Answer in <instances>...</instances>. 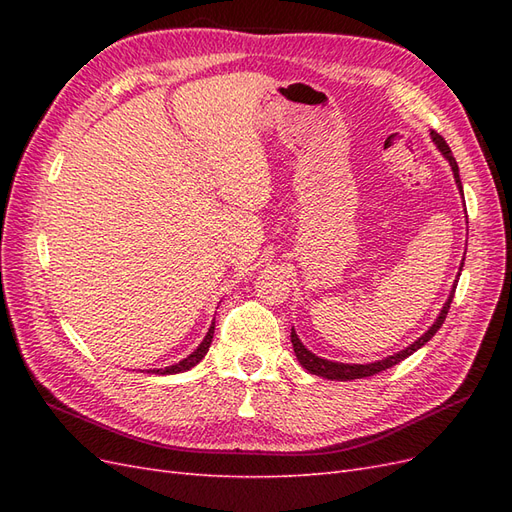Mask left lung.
<instances>
[{"instance_id":"left-lung-1","label":"left lung","mask_w":512,"mask_h":512,"mask_svg":"<svg viewBox=\"0 0 512 512\" xmlns=\"http://www.w3.org/2000/svg\"><path fill=\"white\" fill-rule=\"evenodd\" d=\"M431 138H433V143H436V147L442 151V156L448 160V164H451L457 188L463 192V188H461V179H459V166H457V162H455V158H453L451 147L446 145V141H444V138H442L438 132H431ZM461 267H463V262H461ZM457 280H459V273H457ZM457 280H455V286H453L451 294H448V299H446V303H444V307H442L440 316L436 318V322L431 324L429 331H427V333H423L421 337H418L416 342H414V344H410L406 350H401V352H397V354L386 356V359H382V361H376V363H365V365L327 361V359H322V356H316L312 350H307V348L303 346L301 339H299V335L294 333V329H292V333H290V342H292L294 354H297L299 363L309 371V374L322 376V378H327V380H356V378H369V376H376L378 371H384V369H389V367H393V365L401 363L404 359H408V356H410L412 352H416L418 348L425 346V344L429 342V339L438 333V329L442 327L444 320H446L448 309H451V303H453V297H455V288H457Z\"/></svg>"}]
</instances>
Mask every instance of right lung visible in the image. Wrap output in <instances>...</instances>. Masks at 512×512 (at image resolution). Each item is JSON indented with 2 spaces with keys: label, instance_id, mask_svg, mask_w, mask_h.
Here are the masks:
<instances>
[{
  "label": "right lung",
  "instance_id": "right-lung-1",
  "mask_svg": "<svg viewBox=\"0 0 512 512\" xmlns=\"http://www.w3.org/2000/svg\"><path fill=\"white\" fill-rule=\"evenodd\" d=\"M213 331H215V322H211V327H209L205 339H203V342H200V346L188 356V359H183V361H179V363H175V365H170V367H164V369H151V374H160V376L181 374V371H188V369H192L194 365H198L200 361L205 359V354H207V350H209V346H211V342H213Z\"/></svg>",
  "mask_w": 512,
  "mask_h": 512
}]
</instances>
